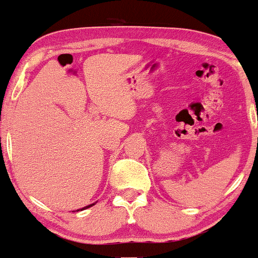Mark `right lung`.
I'll return each instance as SVG.
<instances>
[{
    "label": "right lung",
    "mask_w": 258,
    "mask_h": 258,
    "mask_svg": "<svg viewBox=\"0 0 258 258\" xmlns=\"http://www.w3.org/2000/svg\"><path fill=\"white\" fill-rule=\"evenodd\" d=\"M91 206H94V204H92V205H89V206H86V207L82 208V211H83V210H86V208H89V207H91Z\"/></svg>",
    "instance_id": "1"
}]
</instances>
